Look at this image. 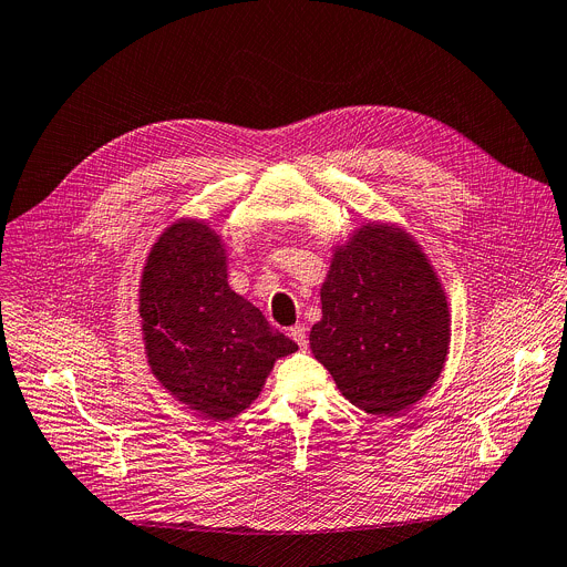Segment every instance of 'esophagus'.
Wrapping results in <instances>:
<instances>
[{
	"instance_id": "1",
	"label": "esophagus",
	"mask_w": 567,
	"mask_h": 567,
	"mask_svg": "<svg viewBox=\"0 0 567 567\" xmlns=\"http://www.w3.org/2000/svg\"><path fill=\"white\" fill-rule=\"evenodd\" d=\"M288 333H290V338L301 347V350H307V344H309L307 327H303V324H295V327H290V329H288Z\"/></svg>"
}]
</instances>
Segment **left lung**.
Here are the masks:
<instances>
[{
	"label": "left lung",
	"mask_w": 567,
	"mask_h": 567,
	"mask_svg": "<svg viewBox=\"0 0 567 567\" xmlns=\"http://www.w3.org/2000/svg\"><path fill=\"white\" fill-rule=\"evenodd\" d=\"M311 352L340 393L372 415H395L439 381L450 347L445 290L402 229L365 225L333 254Z\"/></svg>",
	"instance_id": "left-lung-1"
}]
</instances>
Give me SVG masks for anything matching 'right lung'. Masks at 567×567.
<instances>
[{"label": "right lung", "instance_id": "right-lung-1", "mask_svg": "<svg viewBox=\"0 0 567 567\" xmlns=\"http://www.w3.org/2000/svg\"><path fill=\"white\" fill-rule=\"evenodd\" d=\"M141 318L154 377L188 409L229 420L260 393L297 344L227 281V251L204 223L182 220L154 243L141 279Z\"/></svg>", "mask_w": 567, "mask_h": 567}]
</instances>
